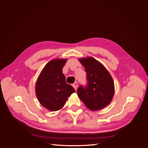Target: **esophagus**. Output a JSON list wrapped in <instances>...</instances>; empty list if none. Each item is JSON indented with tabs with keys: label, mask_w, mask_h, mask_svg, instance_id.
Segmentation results:
<instances>
[{
	"label": "esophagus",
	"mask_w": 148,
	"mask_h": 148,
	"mask_svg": "<svg viewBox=\"0 0 148 148\" xmlns=\"http://www.w3.org/2000/svg\"><path fill=\"white\" fill-rule=\"evenodd\" d=\"M73 88H75V90H77V88H78V83H77V82H75V83L73 84Z\"/></svg>",
	"instance_id": "1"
}]
</instances>
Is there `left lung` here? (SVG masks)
<instances>
[{
  "label": "left lung",
  "instance_id": "left-lung-1",
  "mask_svg": "<svg viewBox=\"0 0 148 148\" xmlns=\"http://www.w3.org/2000/svg\"><path fill=\"white\" fill-rule=\"evenodd\" d=\"M86 72L87 84L80 85L77 94L89 109L98 110L111 102L114 94V83L109 71L92 57L79 59Z\"/></svg>",
  "mask_w": 148,
  "mask_h": 148
}]
</instances>
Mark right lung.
I'll return each instance as SVG.
<instances>
[{
	"mask_svg": "<svg viewBox=\"0 0 148 148\" xmlns=\"http://www.w3.org/2000/svg\"><path fill=\"white\" fill-rule=\"evenodd\" d=\"M66 62V59L49 62L36 84V93L39 102L51 111L62 109L68 97L75 91L70 84L66 83L65 77L62 73Z\"/></svg>",
	"mask_w": 148,
	"mask_h": 148,
	"instance_id": "right-lung-1",
	"label": "right lung"
}]
</instances>
